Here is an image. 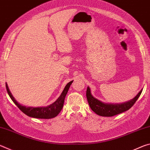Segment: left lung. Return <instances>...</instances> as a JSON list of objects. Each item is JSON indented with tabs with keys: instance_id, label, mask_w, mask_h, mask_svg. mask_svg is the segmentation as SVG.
<instances>
[{
	"instance_id": "1",
	"label": "left lung",
	"mask_w": 150,
	"mask_h": 150,
	"mask_svg": "<svg viewBox=\"0 0 150 150\" xmlns=\"http://www.w3.org/2000/svg\"><path fill=\"white\" fill-rule=\"evenodd\" d=\"M142 92V90L139 91L138 95L133 99L129 100L128 102L120 104H108L101 102L100 100L96 99L91 95V89L88 87H87L86 95H87L88 105L93 112H95L96 115L99 116L109 117V116L119 115V114L129 110L138 100Z\"/></svg>"
}]
</instances>
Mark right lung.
<instances>
[{"mask_svg": "<svg viewBox=\"0 0 150 150\" xmlns=\"http://www.w3.org/2000/svg\"><path fill=\"white\" fill-rule=\"evenodd\" d=\"M73 83V81H70L68 83L67 85L63 89L62 93L59 98H57L56 101L47 106H42V107H29V106H22V105H20L17 101L15 100L14 96L12 95V94L10 91L8 85L6 83V87L7 92H8V95L12 99V100L14 103L18 108L21 110L22 112H24L25 115L30 116V117L35 118H42V119H50L54 118L55 116L58 115L63 106V103H64L65 96L67 95L68 92V90L70 87L71 85Z\"/></svg>", "mask_w": 150, "mask_h": 150, "instance_id": "obj_1", "label": "right lung"}]
</instances>
